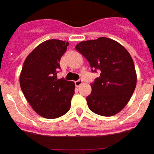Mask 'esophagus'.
<instances>
[{
  "label": "esophagus",
  "instance_id": "34e87169",
  "mask_svg": "<svg viewBox=\"0 0 154 154\" xmlns=\"http://www.w3.org/2000/svg\"><path fill=\"white\" fill-rule=\"evenodd\" d=\"M82 83H83V80L82 79H78V80H76L75 82V86H79V85H82Z\"/></svg>",
  "mask_w": 154,
  "mask_h": 154
}]
</instances>
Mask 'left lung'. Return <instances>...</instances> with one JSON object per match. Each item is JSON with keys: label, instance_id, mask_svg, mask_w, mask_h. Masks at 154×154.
I'll list each match as a JSON object with an SVG mask.
<instances>
[{"label": "left lung", "instance_id": "left-lung-1", "mask_svg": "<svg viewBox=\"0 0 154 154\" xmlns=\"http://www.w3.org/2000/svg\"><path fill=\"white\" fill-rule=\"evenodd\" d=\"M75 48L87 59L92 72L100 71L86 97L90 110L103 116L117 114L127 106L137 85L130 54L116 41L102 37L80 42Z\"/></svg>", "mask_w": 154, "mask_h": 154}]
</instances>
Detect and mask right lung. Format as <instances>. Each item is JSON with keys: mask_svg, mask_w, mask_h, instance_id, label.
Listing matches in <instances>:
<instances>
[{"mask_svg": "<svg viewBox=\"0 0 154 154\" xmlns=\"http://www.w3.org/2000/svg\"><path fill=\"white\" fill-rule=\"evenodd\" d=\"M68 46L65 41L47 40L31 52L22 65L20 86L23 95L44 118H58L70 109L75 83L57 78L59 61Z\"/></svg>", "mask_w": 154, "mask_h": 154, "instance_id": "add662e5", "label": "right lung"}]
</instances>
